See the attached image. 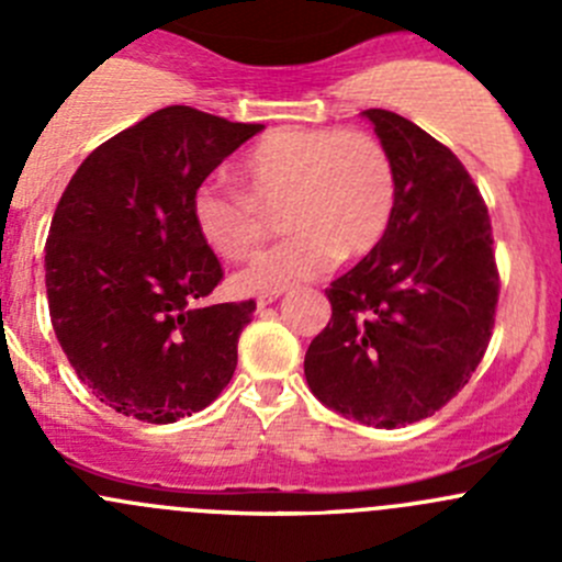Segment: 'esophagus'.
Returning <instances> with one entry per match:
<instances>
[{"mask_svg":"<svg viewBox=\"0 0 562 562\" xmlns=\"http://www.w3.org/2000/svg\"><path fill=\"white\" fill-rule=\"evenodd\" d=\"M277 296H280V293H260V296H258V307H260V310L269 307V304L274 302Z\"/></svg>","mask_w":562,"mask_h":562,"instance_id":"34e87169","label":"esophagus"}]
</instances>
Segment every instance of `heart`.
<instances>
[{"label": "heart", "mask_w": 562, "mask_h": 562, "mask_svg": "<svg viewBox=\"0 0 562 562\" xmlns=\"http://www.w3.org/2000/svg\"><path fill=\"white\" fill-rule=\"evenodd\" d=\"M245 192L206 181L190 203L201 241L231 263L255 258L282 206L288 239L236 277L247 293L313 280L334 260H359L386 236L396 206L389 149L367 130L274 127L239 160Z\"/></svg>", "instance_id": "obj_1"}]
</instances>
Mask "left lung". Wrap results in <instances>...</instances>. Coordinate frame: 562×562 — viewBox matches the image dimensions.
I'll return each instance as SVG.
<instances>
[{"mask_svg":"<svg viewBox=\"0 0 562 562\" xmlns=\"http://www.w3.org/2000/svg\"><path fill=\"white\" fill-rule=\"evenodd\" d=\"M364 116L394 160V217L326 291L331 321L310 342L304 375L326 407L394 429L470 381L495 328L501 274L486 203L454 151L400 113Z\"/></svg>","mask_w":562,"mask_h":562,"instance_id":"8db88e82","label":"left lung"}]
</instances>
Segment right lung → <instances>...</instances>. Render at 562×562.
<instances>
[{
  "label": "right lung",
  "instance_id": "right-lung-1",
  "mask_svg": "<svg viewBox=\"0 0 562 562\" xmlns=\"http://www.w3.org/2000/svg\"><path fill=\"white\" fill-rule=\"evenodd\" d=\"M263 124L168 105L100 144L72 173L45 241L56 339L116 413L171 424L231 383L255 302L209 304L223 266L198 236V187Z\"/></svg>",
  "mask_w": 562,
  "mask_h": 562
}]
</instances>
